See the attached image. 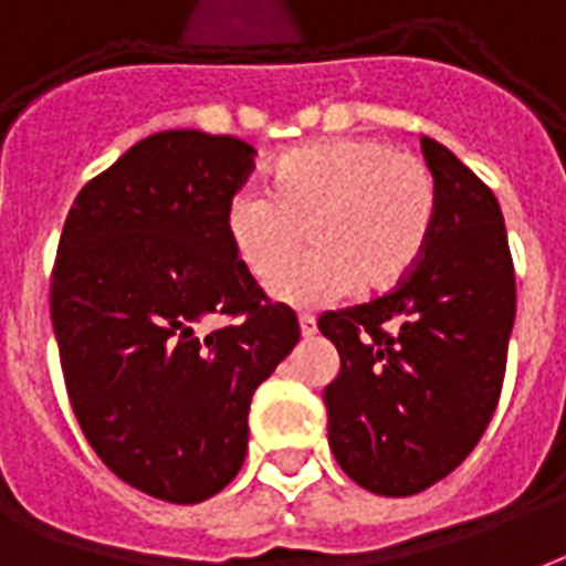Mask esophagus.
<instances>
[{
    "mask_svg": "<svg viewBox=\"0 0 566 566\" xmlns=\"http://www.w3.org/2000/svg\"><path fill=\"white\" fill-rule=\"evenodd\" d=\"M315 317L312 315H300V333H303V338H312L315 336Z\"/></svg>",
    "mask_w": 566,
    "mask_h": 566,
    "instance_id": "obj_1",
    "label": "esophagus"
}]
</instances>
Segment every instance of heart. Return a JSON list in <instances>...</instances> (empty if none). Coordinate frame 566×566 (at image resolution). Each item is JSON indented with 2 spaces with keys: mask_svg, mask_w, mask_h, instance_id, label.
Here are the masks:
<instances>
[{
  "mask_svg": "<svg viewBox=\"0 0 566 566\" xmlns=\"http://www.w3.org/2000/svg\"><path fill=\"white\" fill-rule=\"evenodd\" d=\"M438 188L417 153L378 137L300 146L272 167L270 195L242 188L224 209L237 261L261 284L274 282L310 237L316 251L272 284L294 305L384 294L413 272L432 240Z\"/></svg>",
  "mask_w": 566,
  "mask_h": 566,
  "instance_id": "b5f03b06",
  "label": "heart"
}]
</instances>
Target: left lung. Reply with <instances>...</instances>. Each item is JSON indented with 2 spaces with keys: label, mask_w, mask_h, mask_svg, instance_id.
Instances as JSON below:
<instances>
[{
  "label": "left lung",
  "mask_w": 566,
  "mask_h": 566,
  "mask_svg": "<svg viewBox=\"0 0 566 566\" xmlns=\"http://www.w3.org/2000/svg\"><path fill=\"white\" fill-rule=\"evenodd\" d=\"M438 188L432 240L384 296L317 321L338 347L324 389L329 447L354 483L387 497L429 489L468 459L501 399L516 272L492 188L422 134Z\"/></svg>",
  "instance_id": "left-lung-1"
}]
</instances>
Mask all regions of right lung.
Masks as SVG:
<instances>
[{"label": "right lung", "mask_w": 566, "mask_h": 566, "mask_svg": "<svg viewBox=\"0 0 566 566\" xmlns=\"http://www.w3.org/2000/svg\"><path fill=\"white\" fill-rule=\"evenodd\" d=\"M254 146L195 128L134 144L81 188L50 275L71 408L137 492L200 504L240 474L249 408L300 342L237 261L224 209ZM209 316L226 326L203 334Z\"/></svg>", "instance_id": "obj_1"}]
</instances>
